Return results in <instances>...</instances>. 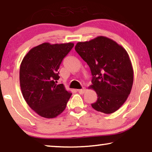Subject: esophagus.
<instances>
[{
	"mask_svg": "<svg viewBox=\"0 0 152 152\" xmlns=\"http://www.w3.org/2000/svg\"><path fill=\"white\" fill-rule=\"evenodd\" d=\"M85 91H86V88H82V89H79V90H78V92H79L80 94H83L84 92H85Z\"/></svg>",
	"mask_w": 152,
	"mask_h": 152,
	"instance_id": "esophagus-1",
	"label": "esophagus"
}]
</instances>
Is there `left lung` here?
<instances>
[{
    "label": "left lung",
    "instance_id": "obj_1",
    "mask_svg": "<svg viewBox=\"0 0 152 152\" xmlns=\"http://www.w3.org/2000/svg\"><path fill=\"white\" fill-rule=\"evenodd\" d=\"M75 50L91 69L92 84L89 88L97 94L92 107L106 114L115 112L127 99L133 86V69L127 51L104 36L79 42Z\"/></svg>",
    "mask_w": 152,
    "mask_h": 152
}]
</instances>
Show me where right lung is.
Returning a JSON list of instances; mask_svg holds the SVG:
<instances>
[{"instance_id": "right-lung-1", "label": "right lung", "mask_w": 152, "mask_h": 152, "mask_svg": "<svg viewBox=\"0 0 152 152\" xmlns=\"http://www.w3.org/2000/svg\"><path fill=\"white\" fill-rule=\"evenodd\" d=\"M74 43H43L29 51L20 66L19 81L27 104L41 117L52 119L62 113L72 95L58 84V69Z\"/></svg>"}]
</instances>
